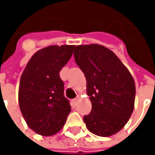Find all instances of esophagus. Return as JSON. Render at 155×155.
I'll list each match as a JSON object with an SVG mask.
<instances>
[{
  "instance_id": "obj_1",
  "label": "esophagus",
  "mask_w": 155,
  "mask_h": 155,
  "mask_svg": "<svg viewBox=\"0 0 155 155\" xmlns=\"http://www.w3.org/2000/svg\"><path fill=\"white\" fill-rule=\"evenodd\" d=\"M78 100V97H76V98H75V99H73V104H77Z\"/></svg>"
}]
</instances>
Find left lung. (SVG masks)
Segmentation results:
<instances>
[{"label": "left lung", "instance_id": "1", "mask_svg": "<svg viewBox=\"0 0 155 155\" xmlns=\"http://www.w3.org/2000/svg\"><path fill=\"white\" fill-rule=\"evenodd\" d=\"M75 61L84 73L91 112L84 116L96 135L116 134L128 122L134 108L135 84L131 73L116 54L97 44L77 45Z\"/></svg>", "mask_w": 155, "mask_h": 155}]
</instances>
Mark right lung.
Here are the masks:
<instances>
[{"mask_svg": "<svg viewBox=\"0 0 155 155\" xmlns=\"http://www.w3.org/2000/svg\"><path fill=\"white\" fill-rule=\"evenodd\" d=\"M75 45H50L35 52L20 80L19 105L27 126L35 133L51 136L64 127L71 108L64 96L59 71L67 64Z\"/></svg>", "mask_w": 155, "mask_h": 155, "instance_id": "obj_1", "label": "right lung"}]
</instances>
